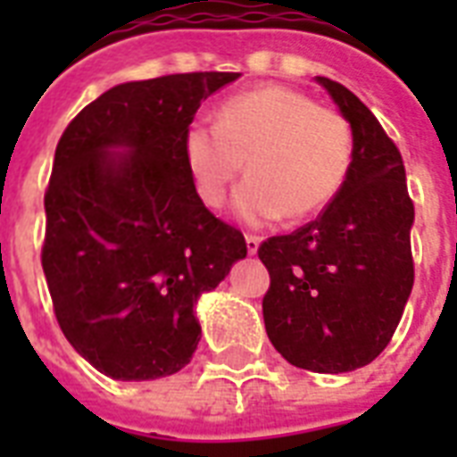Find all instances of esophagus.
<instances>
[{
	"instance_id": "34e87169",
	"label": "esophagus",
	"mask_w": 457,
	"mask_h": 457,
	"mask_svg": "<svg viewBox=\"0 0 457 457\" xmlns=\"http://www.w3.org/2000/svg\"><path fill=\"white\" fill-rule=\"evenodd\" d=\"M258 246H261V237L246 235V251H249V253H256Z\"/></svg>"
}]
</instances>
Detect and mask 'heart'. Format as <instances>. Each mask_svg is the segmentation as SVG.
Instances as JSON below:
<instances>
[{
    "mask_svg": "<svg viewBox=\"0 0 457 457\" xmlns=\"http://www.w3.org/2000/svg\"><path fill=\"white\" fill-rule=\"evenodd\" d=\"M196 194L220 206L246 161L235 208L246 222L305 218L339 194L353 161V132L339 111L270 85L222 104L218 123L196 118L182 139Z\"/></svg>",
    "mask_w": 457,
    "mask_h": 457,
    "instance_id": "obj_1",
    "label": "heart"
}]
</instances>
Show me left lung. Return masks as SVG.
<instances>
[{
  "mask_svg": "<svg viewBox=\"0 0 457 457\" xmlns=\"http://www.w3.org/2000/svg\"><path fill=\"white\" fill-rule=\"evenodd\" d=\"M353 132V161L325 211L258 258L268 339L296 368L339 375L368 365L396 332L411 296L415 208L403 158L372 111L339 82L318 78Z\"/></svg>",
  "mask_w": 457,
  "mask_h": 457,
  "instance_id": "left-lung-1",
  "label": "left lung"
}]
</instances>
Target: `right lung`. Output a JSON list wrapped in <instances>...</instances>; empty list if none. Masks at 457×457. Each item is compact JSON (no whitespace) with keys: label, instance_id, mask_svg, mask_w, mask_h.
Returning a JSON list of instances; mask_svg holds the SVG:
<instances>
[{"label":"right lung","instance_id":"1","mask_svg":"<svg viewBox=\"0 0 457 457\" xmlns=\"http://www.w3.org/2000/svg\"><path fill=\"white\" fill-rule=\"evenodd\" d=\"M239 73H178L104 92L61 135L45 192L42 268L71 346L102 375H175L201 339L194 303L246 256L187 172L201 102Z\"/></svg>","mask_w":457,"mask_h":457}]
</instances>
